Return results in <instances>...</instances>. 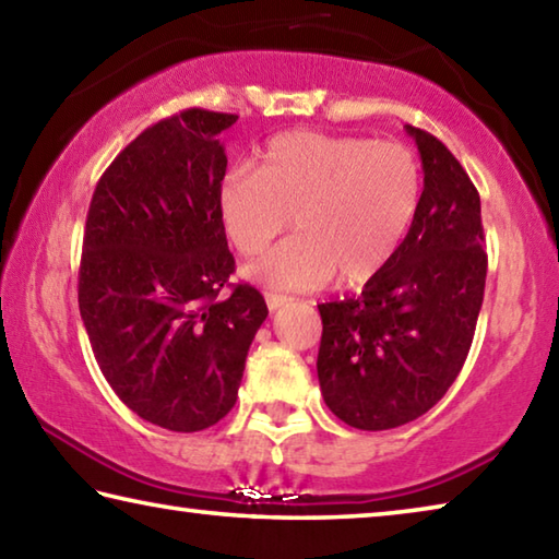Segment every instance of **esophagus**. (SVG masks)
<instances>
[{
  "label": "esophagus",
  "mask_w": 559,
  "mask_h": 559,
  "mask_svg": "<svg viewBox=\"0 0 559 559\" xmlns=\"http://www.w3.org/2000/svg\"><path fill=\"white\" fill-rule=\"evenodd\" d=\"M288 300H290V298L283 296V293H266V302H269L271 310H278L281 306H286Z\"/></svg>",
  "instance_id": "1"
}]
</instances>
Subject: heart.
I'll return each mask as SVG.
<instances>
[{
	"label": "heart",
	"instance_id": "obj_1",
	"mask_svg": "<svg viewBox=\"0 0 559 559\" xmlns=\"http://www.w3.org/2000/svg\"><path fill=\"white\" fill-rule=\"evenodd\" d=\"M421 202V167L394 140L293 130L276 135L259 173L231 169L219 219L234 249L261 253L290 226L296 236L249 266L263 288L313 290L337 278L362 286L390 266Z\"/></svg>",
	"mask_w": 559,
	"mask_h": 559
}]
</instances>
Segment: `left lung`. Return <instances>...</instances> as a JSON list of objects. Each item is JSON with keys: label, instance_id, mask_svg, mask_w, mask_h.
Listing matches in <instances>:
<instances>
[{"label": "left lung", "instance_id": "1", "mask_svg": "<svg viewBox=\"0 0 559 559\" xmlns=\"http://www.w3.org/2000/svg\"><path fill=\"white\" fill-rule=\"evenodd\" d=\"M424 167L409 234L355 298L318 306V380L337 419L362 431L427 414L456 380L486 288L480 197L431 132L406 126Z\"/></svg>", "mask_w": 559, "mask_h": 559}]
</instances>
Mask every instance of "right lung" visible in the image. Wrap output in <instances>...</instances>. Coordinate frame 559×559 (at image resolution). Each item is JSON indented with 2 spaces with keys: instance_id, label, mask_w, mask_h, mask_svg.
Instances as JSON below:
<instances>
[{
  "instance_id": "obj_1",
  "label": "right lung",
  "mask_w": 559,
  "mask_h": 559,
  "mask_svg": "<svg viewBox=\"0 0 559 559\" xmlns=\"http://www.w3.org/2000/svg\"><path fill=\"white\" fill-rule=\"evenodd\" d=\"M231 112L187 108L132 140L98 179L79 308L122 404L169 431H202L236 404L266 300L236 271L219 219Z\"/></svg>"
}]
</instances>
